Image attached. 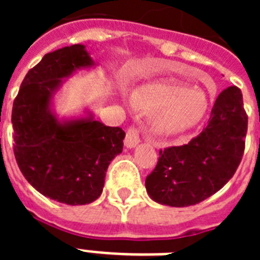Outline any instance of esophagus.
Listing matches in <instances>:
<instances>
[{
  "label": "esophagus",
  "instance_id": "34e87169",
  "mask_svg": "<svg viewBox=\"0 0 260 260\" xmlns=\"http://www.w3.org/2000/svg\"><path fill=\"white\" fill-rule=\"evenodd\" d=\"M139 142H141V138H139L137 128L128 127L125 137V146L127 148H134V147H137L139 144Z\"/></svg>",
  "mask_w": 260,
  "mask_h": 260
}]
</instances>
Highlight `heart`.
<instances>
[{
  "label": "heart",
  "instance_id": "obj_1",
  "mask_svg": "<svg viewBox=\"0 0 260 260\" xmlns=\"http://www.w3.org/2000/svg\"><path fill=\"white\" fill-rule=\"evenodd\" d=\"M138 109L153 114L151 132L158 138H173L190 132L202 122L208 99L202 91L174 82H155L138 87L132 93Z\"/></svg>",
  "mask_w": 260,
  "mask_h": 260
}]
</instances>
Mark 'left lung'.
Listing matches in <instances>:
<instances>
[{
    "mask_svg": "<svg viewBox=\"0 0 260 260\" xmlns=\"http://www.w3.org/2000/svg\"><path fill=\"white\" fill-rule=\"evenodd\" d=\"M247 116L241 89L225 88L211 110L208 125L180 147L160 151L146 189L156 203L187 207L219 191L237 171L245 150Z\"/></svg>",
    "mask_w": 260,
    "mask_h": 260,
    "instance_id": "left-lung-1",
    "label": "left lung"
}]
</instances>
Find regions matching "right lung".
I'll return each instance as SVG.
<instances>
[{
	"label": "right lung",
	"instance_id": "right-lung-1",
	"mask_svg": "<svg viewBox=\"0 0 260 260\" xmlns=\"http://www.w3.org/2000/svg\"><path fill=\"white\" fill-rule=\"evenodd\" d=\"M86 47L50 52L27 73L14 100V155L27 181L40 194L70 206L102 195L105 172L122 152L125 132L84 116L58 118L53 98L78 70L95 68Z\"/></svg>",
	"mask_w": 260,
	"mask_h": 260
}]
</instances>
